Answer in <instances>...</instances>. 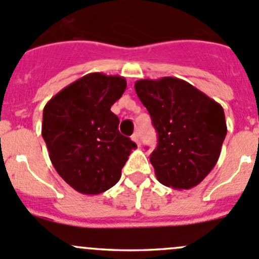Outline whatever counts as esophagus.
I'll return each instance as SVG.
<instances>
[{
    "label": "esophagus",
    "instance_id": "1",
    "mask_svg": "<svg viewBox=\"0 0 259 259\" xmlns=\"http://www.w3.org/2000/svg\"><path fill=\"white\" fill-rule=\"evenodd\" d=\"M132 139H133V142H135L138 145H140V135H139V133H134V134L132 135Z\"/></svg>",
    "mask_w": 259,
    "mask_h": 259
}]
</instances>
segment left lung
I'll return each mask as SVG.
<instances>
[{"label": "left lung", "mask_w": 259, "mask_h": 259, "mask_svg": "<svg viewBox=\"0 0 259 259\" xmlns=\"http://www.w3.org/2000/svg\"><path fill=\"white\" fill-rule=\"evenodd\" d=\"M134 87L158 133L150 154L157 180L176 190L197 186L217 164L227 135L222 105L176 77L139 79Z\"/></svg>", "instance_id": "left-lung-1"}]
</instances>
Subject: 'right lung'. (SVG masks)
<instances>
[{"mask_svg": "<svg viewBox=\"0 0 259 259\" xmlns=\"http://www.w3.org/2000/svg\"><path fill=\"white\" fill-rule=\"evenodd\" d=\"M121 76L89 73L58 92L42 111L41 135L58 175L83 195L116 185L137 144L120 134L111 106L122 96Z\"/></svg>", "mask_w": 259, "mask_h": 259, "instance_id": "right-lung-1", "label": "right lung"}]
</instances>
